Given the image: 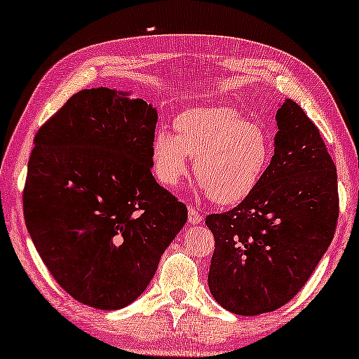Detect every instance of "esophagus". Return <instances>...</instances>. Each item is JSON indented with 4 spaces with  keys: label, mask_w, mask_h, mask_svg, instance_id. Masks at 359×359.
Listing matches in <instances>:
<instances>
[{
    "label": "esophagus",
    "mask_w": 359,
    "mask_h": 359,
    "mask_svg": "<svg viewBox=\"0 0 359 359\" xmlns=\"http://www.w3.org/2000/svg\"><path fill=\"white\" fill-rule=\"evenodd\" d=\"M188 219H189V224H193V225H198L204 220L203 215H201L198 210L193 208V205H189L188 208Z\"/></svg>",
    "instance_id": "obj_1"
}]
</instances>
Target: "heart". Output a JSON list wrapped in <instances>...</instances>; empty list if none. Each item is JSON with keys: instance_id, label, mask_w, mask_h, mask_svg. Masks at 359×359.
Wrapping results in <instances>:
<instances>
[{"instance_id": "obj_1", "label": "heart", "mask_w": 359, "mask_h": 359, "mask_svg": "<svg viewBox=\"0 0 359 359\" xmlns=\"http://www.w3.org/2000/svg\"><path fill=\"white\" fill-rule=\"evenodd\" d=\"M175 134L158 129L151 137V168L161 184L175 188L189 173L212 201L232 205L247 199L266 175L271 137L230 107H198L175 117Z\"/></svg>"}]
</instances>
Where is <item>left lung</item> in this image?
<instances>
[{"instance_id":"8db88e82","label":"left lung","mask_w":359,"mask_h":359,"mask_svg":"<svg viewBox=\"0 0 359 359\" xmlns=\"http://www.w3.org/2000/svg\"><path fill=\"white\" fill-rule=\"evenodd\" d=\"M274 155L237 208L210 214L215 238L209 291L237 316L273 312L301 291L330 247L338 219L337 168L302 107L276 112Z\"/></svg>"}]
</instances>
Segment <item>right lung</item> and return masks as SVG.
Masks as SVG:
<instances>
[{
	"label": "right lung",
	"instance_id": "add662e5",
	"mask_svg": "<svg viewBox=\"0 0 359 359\" xmlns=\"http://www.w3.org/2000/svg\"><path fill=\"white\" fill-rule=\"evenodd\" d=\"M156 121L129 91L91 88L34 139L22 194L29 235L55 281L90 307L134 302L188 220L151 175Z\"/></svg>",
	"mask_w": 359,
	"mask_h": 359
}]
</instances>
